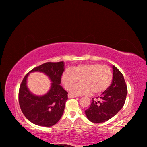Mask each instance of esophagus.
Instances as JSON below:
<instances>
[{
	"instance_id": "1",
	"label": "esophagus",
	"mask_w": 147,
	"mask_h": 147,
	"mask_svg": "<svg viewBox=\"0 0 147 147\" xmlns=\"http://www.w3.org/2000/svg\"><path fill=\"white\" fill-rule=\"evenodd\" d=\"M77 96H76V95H73V94H68V97L69 98H75V97H76Z\"/></svg>"
}]
</instances>
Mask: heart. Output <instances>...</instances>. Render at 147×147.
<instances>
[{
	"mask_svg": "<svg viewBox=\"0 0 147 147\" xmlns=\"http://www.w3.org/2000/svg\"><path fill=\"white\" fill-rule=\"evenodd\" d=\"M113 73L108 66L99 63L79 65L71 70H65L61 75V82L65 88L71 90L80 80L81 84L75 87L72 93L89 94L100 93L106 90L112 82Z\"/></svg>",
	"mask_w": 147,
	"mask_h": 147,
	"instance_id": "1",
	"label": "heart"
}]
</instances>
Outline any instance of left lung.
Wrapping results in <instances>:
<instances>
[{"mask_svg":"<svg viewBox=\"0 0 147 147\" xmlns=\"http://www.w3.org/2000/svg\"><path fill=\"white\" fill-rule=\"evenodd\" d=\"M113 80L110 86L92 100L85 111L87 117L94 123H104L115 116L125 102L128 89L124 76L115 66H112Z\"/></svg>","mask_w":147,"mask_h":147,"instance_id":"1","label":"left lung"}]
</instances>
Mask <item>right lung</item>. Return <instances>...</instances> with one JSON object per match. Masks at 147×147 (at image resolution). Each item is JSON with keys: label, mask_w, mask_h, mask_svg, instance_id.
Masks as SVG:
<instances>
[{"label": "right lung", "mask_w": 147, "mask_h": 147, "mask_svg": "<svg viewBox=\"0 0 147 147\" xmlns=\"http://www.w3.org/2000/svg\"><path fill=\"white\" fill-rule=\"evenodd\" d=\"M64 70L63 61L47 62L34 68L24 77L19 88V102L22 112L31 123L49 127L61 119L68 99V93L60 86ZM33 71L44 73L52 82L49 91L44 96H35L27 87V78Z\"/></svg>", "instance_id": "1"}]
</instances>
